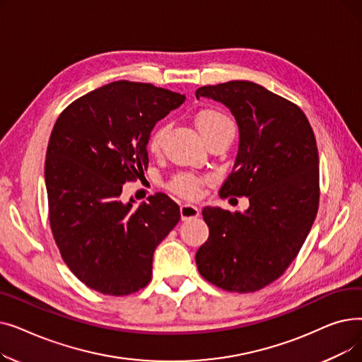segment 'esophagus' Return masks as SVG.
I'll use <instances>...</instances> for the list:
<instances>
[{"label":"esophagus","instance_id":"34e87169","mask_svg":"<svg viewBox=\"0 0 362 362\" xmlns=\"http://www.w3.org/2000/svg\"><path fill=\"white\" fill-rule=\"evenodd\" d=\"M199 216V208L192 204H183L180 205V217L182 220H191Z\"/></svg>","mask_w":362,"mask_h":362}]
</instances>
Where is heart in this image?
<instances>
[{"label":"heart","instance_id":"heart-1","mask_svg":"<svg viewBox=\"0 0 362 362\" xmlns=\"http://www.w3.org/2000/svg\"><path fill=\"white\" fill-rule=\"evenodd\" d=\"M229 124H232L229 119L217 110H202L197 116V127L204 139L214 135V133L220 132L221 129H224ZM165 135H167L165 124H157L151 130L149 138H148V151L151 154H160ZM170 187L179 195L194 199V198H198L201 194V179H198L194 175L182 173L171 180Z\"/></svg>","mask_w":362,"mask_h":362}]
</instances>
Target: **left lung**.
<instances>
[{
	"label": "left lung",
	"mask_w": 362,
	"mask_h": 362,
	"mask_svg": "<svg viewBox=\"0 0 362 362\" xmlns=\"http://www.w3.org/2000/svg\"><path fill=\"white\" fill-rule=\"evenodd\" d=\"M195 95L224 104L235 116L239 149L218 194L250 199L245 213L204 208L210 236L197 252L198 272L220 289L255 292L286 272L315 220L314 132L296 104L250 81L202 86Z\"/></svg>",
	"instance_id": "left-lung-1"
}]
</instances>
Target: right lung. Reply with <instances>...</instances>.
Segmentation results:
<instances>
[{
  "label": "right lung",
  "instance_id": "right-lung-1",
  "mask_svg": "<svg viewBox=\"0 0 362 362\" xmlns=\"http://www.w3.org/2000/svg\"><path fill=\"white\" fill-rule=\"evenodd\" d=\"M185 100L151 83L111 82L73 101L54 124L45 160L51 230L67 267L93 291L145 288L156 248L180 220L165 194L138 206L120 195L148 167L151 130Z\"/></svg>",
  "mask_w": 362,
  "mask_h": 362
}]
</instances>
